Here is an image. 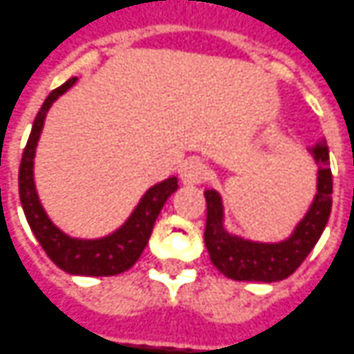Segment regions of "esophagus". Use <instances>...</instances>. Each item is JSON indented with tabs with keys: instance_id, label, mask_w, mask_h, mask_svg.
Segmentation results:
<instances>
[{
	"instance_id": "esophagus-1",
	"label": "esophagus",
	"mask_w": 354,
	"mask_h": 354,
	"mask_svg": "<svg viewBox=\"0 0 354 354\" xmlns=\"http://www.w3.org/2000/svg\"><path fill=\"white\" fill-rule=\"evenodd\" d=\"M206 179V165L203 161L193 160L185 163L181 171V181L185 185H198Z\"/></svg>"
}]
</instances>
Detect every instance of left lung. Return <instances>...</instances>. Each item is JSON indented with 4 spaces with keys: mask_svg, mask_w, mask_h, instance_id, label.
I'll list each match as a JSON object with an SVG mask.
<instances>
[{
    "mask_svg": "<svg viewBox=\"0 0 354 354\" xmlns=\"http://www.w3.org/2000/svg\"><path fill=\"white\" fill-rule=\"evenodd\" d=\"M317 165V191L306 216L294 232L279 243L251 241L230 234L224 227L222 196L214 189L205 191L206 230L205 243L210 261L222 274L234 281L277 282L290 277L308 253L314 249L326 230L331 212L333 177L329 169V149L326 142H317L308 149Z\"/></svg>",
    "mask_w": 354,
    "mask_h": 354,
    "instance_id": "obj_1",
    "label": "left lung"
}]
</instances>
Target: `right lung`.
Returning <instances> with one entry per match:
<instances>
[{
	"mask_svg": "<svg viewBox=\"0 0 354 354\" xmlns=\"http://www.w3.org/2000/svg\"><path fill=\"white\" fill-rule=\"evenodd\" d=\"M75 82L77 77L62 83L58 89H54L46 97V101L40 106L39 115L32 122V130L23 151V158H21L19 196H21V205H23V212L27 216L28 226L56 267H60L62 271L70 272V274L113 277L118 272L128 271L140 259L142 251L148 245L156 218L161 212L165 201L177 191L179 185H177V177H169L165 181L149 187L140 198L138 206L128 216L127 222L105 238H72L64 234L58 226H54V222L50 220L46 210L40 205L39 193L35 187V153H37V144L42 134V127H44L50 106Z\"/></svg>",
	"mask_w": 354,
	"mask_h": 354,
	"instance_id": "add662e5",
	"label": "right lung"
}]
</instances>
